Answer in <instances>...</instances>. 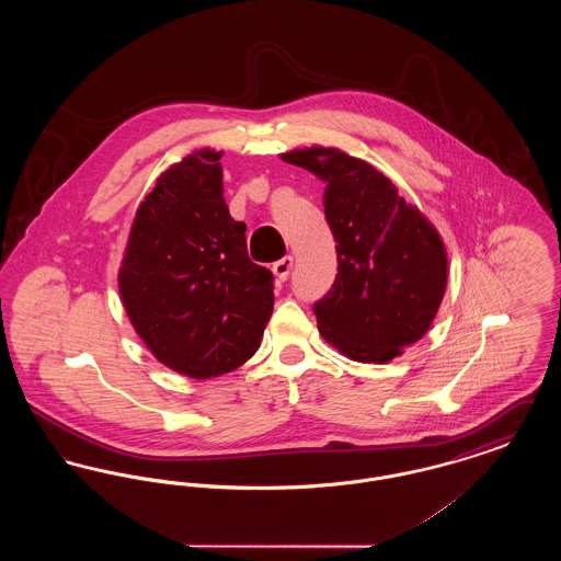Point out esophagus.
<instances>
[{
	"label": "esophagus",
	"instance_id": "obj_1",
	"mask_svg": "<svg viewBox=\"0 0 561 561\" xmlns=\"http://www.w3.org/2000/svg\"><path fill=\"white\" fill-rule=\"evenodd\" d=\"M293 256H284V259H279L277 263H273V273H275V277H277L279 282H286V279H288V275H290V271H293Z\"/></svg>",
	"mask_w": 561,
	"mask_h": 561
}]
</instances>
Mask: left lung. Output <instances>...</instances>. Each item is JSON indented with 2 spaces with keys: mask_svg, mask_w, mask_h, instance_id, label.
Instances as JSON below:
<instances>
[{
  "mask_svg": "<svg viewBox=\"0 0 561 561\" xmlns=\"http://www.w3.org/2000/svg\"><path fill=\"white\" fill-rule=\"evenodd\" d=\"M282 160L325 183L339 273L313 307L321 336L353 362H391L437 316L448 284L444 241L368 161L334 147L293 149Z\"/></svg>",
  "mask_w": 561,
  "mask_h": 561,
  "instance_id": "1",
  "label": "left lung"
}]
</instances>
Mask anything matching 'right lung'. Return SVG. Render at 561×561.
I'll return each mask as SVG.
<instances>
[{
  "label": "right lung",
  "mask_w": 561,
  "mask_h": 561,
  "mask_svg": "<svg viewBox=\"0 0 561 561\" xmlns=\"http://www.w3.org/2000/svg\"><path fill=\"white\" fill-rule=\"evenodd\" d=\"M220 158L199 149L161 172L136 210L117 275L142 343L199 380L245 364L273 313V275L248 256L245 225L222 197Z\"/></svg>",
  "instance_id": "add662e5"
}]
</instances>
